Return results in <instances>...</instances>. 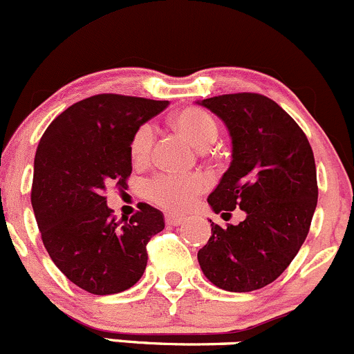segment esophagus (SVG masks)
Segmentation results:
<instances>
[{
  "label": "esophagus",
  "instance_id": "34e87169",
  "mask_svg": "<svg viewBox=\"0 0 354 354\" xmlns=\"http://www.w3.org/2000/svg\"><path fill=\"white\" fill-rule=\"evenodd\" d=\"M184 223V218L174 214H165V224L167 226H180Z\"/></svg>",
  "mask_w": 354,
  "mask_h": 354
}]
</instances>
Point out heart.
Here are the masks:
<instances>
[{
  "instance_id": "heart-1",
  "label": "heart",
  "mask_w": 354,
  "mask_h": 354,
  "mask_svg": "<svg viewBox=\"0 0 354 354\" xmlns=\"http://www.w3.org/2000/svg\"><path fill=\"white\" fill-rule=\"evenodd\" d=\"M170 124L197 148H207L218 138V123L204 109L187 106L170 116ZM155 135L150 124H142L130 138V157L135 165H145L153 150ZM206 189L201 176H158L145 184V196L155 206L172 212L185 211Z\"/></svg>"
}]
</instances>
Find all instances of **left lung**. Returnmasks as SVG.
<instances>
[{
    "label": "left lung",
    "instance_id": "obj_1",
    "mask_svg": "<svg viewBox=\"0 0 354 354\" xmlns=\"http://www.w3.org/2000/svg\"><path fill=\"white\" fill-rule=\"evenodd\" d=\"M201 104L233 138V162L207 203L216 214L238 207L246 218L236 226L212 223L197 260L216 287L258 290L282 275L309 233L317 206L313 148L294 118L263 94H223Z\"/></svg>",
    "mask_w": 354,
    "mask_h": 354
}]
</instances>
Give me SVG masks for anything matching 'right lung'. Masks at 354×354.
Segmentation results:
<instances>
[{"label":"right lung","instance_id":"right-lung-1","mask_svg":"<svg viewBox=\"0 0 354 354\" xmlns=\"http://www.w3.org/2000/svg\"><path fill=\"white\" fill-rule=\"evenodd\" d=\"M169 101L96 94L48 124L35 153L32 206L45 250L82 290L109 295L142 279L151 236L163 230L158 209L140 203L130 221H116L106 189L128 187L130 138Z\"/></svg>","mask_w":354,"mask_h":354}]
</instances>
